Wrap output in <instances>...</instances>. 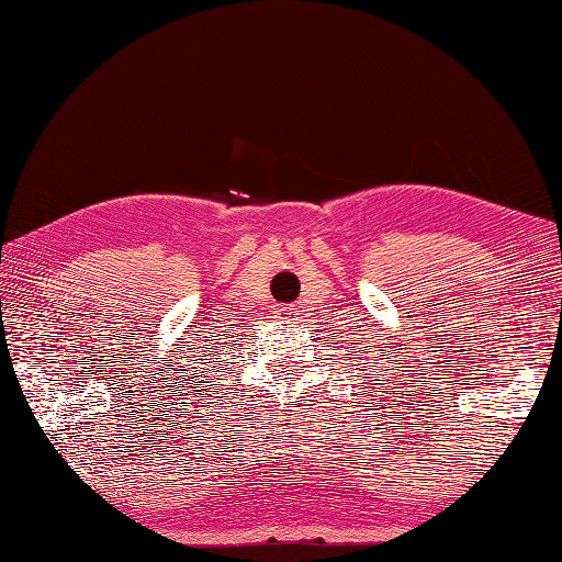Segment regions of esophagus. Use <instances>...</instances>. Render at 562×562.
I'll return each mask as SVG.
<instances>
[{"mask_svg": "<svg viewBox=\"0 0 562 562\" xmlns=\"http://www.w3.org/2000/svg\"><path fill=\"white\" fill-rule=\"evenodd\" d=\"M277 313H279V317H283V321H295V315H299V308H293V305H291V308H279Z\"/></svg>", "mask_w": 562, "mask_h": 562, "instance_id": "obj_1", "label": "esophagus"}]
</instances>
